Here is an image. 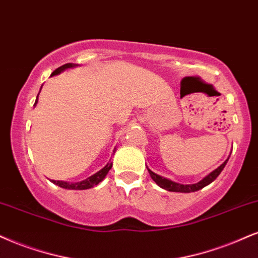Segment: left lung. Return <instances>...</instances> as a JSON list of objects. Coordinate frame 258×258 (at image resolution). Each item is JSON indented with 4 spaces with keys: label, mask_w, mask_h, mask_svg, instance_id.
Listing matches in <instances>:
<instances>
[{
    "label": "left lung",
    "mask_w": 258,
    "mask_h": 258,
    "mask_svg": "<svg viewBox=\"0 0 258 258\" xmlns=\"http://www.w3.org/2000/svg\"><path fill=\"white\" fill-rule=\"evenodd\" d=\"M228 158H230V157H228ZM228 158L218 168H215L214 171H212V172L207 174V176L203 178V179H201V180H200V182H197L195 184H180V183L173 182V180L167 179V178L161 177V176H159V174L154 173L153 171L149 170L148 167H147V170H148L149 176H151L152 179H153L154 182L157 183L159 186L163 187V189H165V190H167V191L194 192V191H197V190H201L205 186L208 185V184H211L213 180H214L215 178H217L219 174L221 173V171L224 170L225 165H226L227 161H228Z\"/></svg>",
    "instance_id": "left-lung-1"
}]
</instances>
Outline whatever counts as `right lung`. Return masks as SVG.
I'll return each mask as SVG.
<instances>
[{
  "instance_id": "right-lung-1",
  "label": "right lung",
  "mask_w": 258,
  "mask_h": 258,
  "mask_svg": "<svg viewBox=\"0 0 258 258\" xmlns=\"http://www.w3.org/2000/svg\"><path fill=\"white\" fill-rule=\"evenodd\" d=\"M80 64H75V63H67V64H63L62 67H59V68H57L55 72L52 73L51 76L53 75H58L61 74L62 72H64L66 69H69V68H75V67H79ZM41 90V87H40ZM40 93V92H39ZM38 93V95H39ZM38 95H37V99H36V105L38 103ZM116 152V148L113 149V153ZM111 167H112V163L109 161L105 166L101 168V170L98 171L97 173L92 174L91 177L86 178V179L81 180V182H75V183H71V182H64V180H51L53 184H56V185L63 187V189H68V190H86V189H91V187H93L95 185H98L101 180L104 179L105 177H106V174L109 171L111 170Z\"/></svg>"
}]
</instances>
